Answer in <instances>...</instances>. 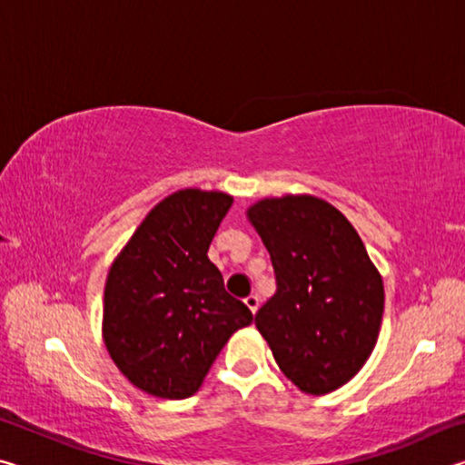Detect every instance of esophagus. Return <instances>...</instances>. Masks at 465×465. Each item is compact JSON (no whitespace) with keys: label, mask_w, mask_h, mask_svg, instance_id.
I'll return each mask as SVG.
<instances>
[{"label":"esophagus","mask_w":465,"mask_h":465,"mask_svg":"<svg viewBox=\"0 0 465 465\" xmlns=\"http://www.w3.org/2000/svg\"><path fill=\"white\" fill-rule=\"evenodd\" d=\"M243 303L248 305V310L252 313H256L258 312V305H261V299H258V295H248L246 299H243Z\"/></svg>","instance_id":"esophagus-1"}]
</instances>
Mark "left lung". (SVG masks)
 <instances>
[{"label":"left lung","instance_id":"left-lung-1","mask_svg":"<svg viewBox=\"0 0 465 465\" xmlns=\"http://www.w3.org/2000/svg\"><path fill=\"white\" fill-rule=\"evenodd\" d=\"M277 279L256 313L282 373L312 396L351 381L371 355L383 316V281L355 227L310 194L248 209Z\"/></svg>","mask_w":465,"mask_h":465}]
</instances>
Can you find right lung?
I'll list each match as a JSON object with an SVG mask.
<instances>
[{"label": "right lung", "instance_id": "1", "mask_svg": "<svg viewBox=\"0 0 465 465\" xmlns=\"http://www.w3.org/2000/svg\"><path fill=\"white\" fill-rule=\"evenodd\" d=\"M232 203L199 188L166 196L110 266L102 336L121 373L149 396H193L230 336L252 324L207 256Z\"/></svg>", "mask_w": 465, "mask_h": 465}]
</instances>
